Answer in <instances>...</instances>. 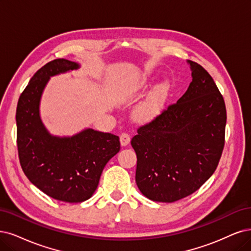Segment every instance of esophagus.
I'll return each instance as SVG.
<instances>
[{
	"instance_id": "1",
	"label": "esophagus",
	"mask_w": 251,
	"mask_h": 251,
	"mask_svg": "<svg viewBox=\"0 0 251 251\" xmlns=\"http://www.w3.org/2000/svg\"><path fill=\"white\" fill-rule=\"evenodd\" d=\"M120 143H121V146H127L129 143H130V136H129V134L127 133H122L120 135Z\"/></svg>"
}]
</instances>
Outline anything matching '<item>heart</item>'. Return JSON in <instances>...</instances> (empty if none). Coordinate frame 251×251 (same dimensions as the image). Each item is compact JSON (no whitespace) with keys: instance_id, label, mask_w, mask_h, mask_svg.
Returning a JSON list of instances; mask_svg holds the SVG:
<instances>
[{"instance_id":"obj_1","label":"heart","mask_w":251,"mask_h":251,"mask_svg":"<svg viewBox=\"0 0 251 251\" xmlns=\"http://www.w3.org/2000/svg\"><path fill=\"white\" fill-rule=\"evenodd\" d=\"M152 81L150 75H145L140 81L138 88H146ZM170 85L168 81H162L155 86L146 98L138 103L134 110L133 117L141 123H149L158 117L168 101Z\"/></svg>"}]
</instances>
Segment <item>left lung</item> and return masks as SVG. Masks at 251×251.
Here are the masks:
<instances>
[{
	"mask_svg": "<svg viewBox=\"0 0 251 251\" xmlns=\"http://www.w3.org/2000/svg\"><path fill=\"white\" fill-rule=\"evenodd\" d=\"M185 94L151 123L137 129L138 189L154 201L190 196L215 172L225 147L226 109L210 74L196 62Z\"/></svg>",
	"mask_w": 251,
	"mask_h": 251,
	"instance_id": "8db88e82",
	"label": "left lung"
}]
</instances>
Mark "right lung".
Wrapping results in <instances>:
<instances>
[{"label":"right lung","instance_id":"right-lung-1","mask_svg":"<svg viewBox=\"0 0 251 251\" xmlns=\"http://www.w3.org/2000/svg\"><path fill=\"white\" fill-rule=\"evenodd\" d=\"M79 67L66 59L45 64L27 83L16 108L18 157L25 175L49 197L66 202L89 200L104 166L120 151L117 135L87 128L72 136H57L42 122L40 101L46 83Z\"/></svg>","mask_w":251,"mask_h":251}]
</instances>
